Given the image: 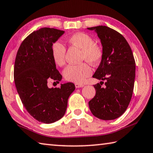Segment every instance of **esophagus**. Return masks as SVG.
Listing matches in <instances>:
<instances>
[{"instance_id":"obj_1","label":"esophagus","mask_w":153,"mask_h":153,"mask_svg":"<svg viewBox=\"0 0 153 153\" xmlns=\"http://www.w3.org/2000/svg\"><path fill=\"white\" fill-rule=\"evenodd\" d=\"M75 87L76 88H80V87H84V85H82V84H79V83H75Z\"/></svg>"}]
</instances>
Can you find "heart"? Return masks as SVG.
I'll use <instances>...</instances> for the list:
<instances>
[{"label": "heart", "mask_w": 153, "mask_h": 153, "mask_svg": "<svg viewBox=\"0 0 153 153\" xmlns=\"http://www.w3.org/2000/svg\"><path fill=\"white\" fill-rule=\"evenodd\" d=\"M70 44L81 50V58L93 66L98 65L103 58V52L95 40L89 34L76 33L68 39ZM66 48L60 42L53 43L52 45V55L54 62L58 66H63L65 63ZM92 74V68L86 62L69 65L64 69V76L67 81L82 83Z\"/></svg>", "instance_id": "heart-1"}]
</instances>
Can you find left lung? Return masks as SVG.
Here are the masks:
<instances>
[{
  "instance_id": "1",
  "label": "left lung",
  "mask_w": 153,
  "mask_h": 153,
  "mask_svg": "<svg viewBox=\"0 0 153 153\" xmlns=\"http://www.w3.org/2000/svg\"><path fill=\"white\" fill-rule=\"evenodd\" d=\"M100 39L103 58L93 77L101 80L94 85L95 97L89 101L91 113L99 119L115 120L126 110L132 96L135 79V60L126 39L107 26L87 28ZM106 81V87L101 84Z\"/></svg>"
}]
</instances>
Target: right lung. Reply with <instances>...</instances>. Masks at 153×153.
Segmentation results:
<instances>
[{
  "instance_id": "1",
  "label": "right lung",
  "mask_w": 153,
  "mask_h": 153,
  "mask_svg": "<svg viewBox=\"0 0 153 153\" xmlns=\"http://www.w3.org/2000/svg\"><path fill=\"white\" fill-rule=\"evenodd\" d=\"M64 33L59 29L43 27L33 31L21 43L14 67L15 87L23 105L31 116L45 124L58 121L65 114L72 82L49 88L48 79L59 82L62 75L56 69L52 45Z\"/></svg>"
}]
</instances>
